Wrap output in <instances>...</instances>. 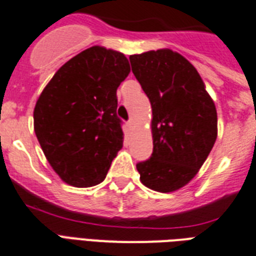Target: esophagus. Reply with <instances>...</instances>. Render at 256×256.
<instances>
[{"label": "esophagus", "mask_w": 256, "mask_h": 256, "mask_svg": "<svg viewBox=\"0 0 256 256\" xmlns=\"http://www.w3.org/2000/svg\"><path fill=\"white\" fill-rule=\"evenodd\" d=\"M126 126H128L130 130H132V128H134V122H132V120H128V122H126Z\"/></svg>", "instance_id": "1"}]
</instances>
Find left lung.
<instances>
[{"mask_svg": "<svg viewBox=\"0 0 256 256\" xmlns=\"http://www.w3.org/2000/svg\"><path fill=\"white\" fill-rule=\"evenodd\" d=\"M152 106L153 153L136 165L140 181L160 193L181 189L209 156L218 134L216 104L196 67L160 48L130 56Z\"/></svg>", "mask_w": 256, "mask_h": 256, "instance_id": "8db88e82", "label": "left lung"}]
</instances>
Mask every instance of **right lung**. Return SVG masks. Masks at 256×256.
Returning a JSON list of instances; mask_svg holds the SVG:
<instances>
[{"label":"right lung","mask_w":256,"mask_h":256,"mask_svg":"<svg viewBox=\"0 0 256 256\" xmlns=\"http://www.w3.org/2000/svg\"><path fill=\"white\" fill-rule=\"evenodd\" d=\"M130 72L126 55L92 46L64 63L36 100V138L68 185L90 188L104 181L122 148L116 91Z\"/></svg>","instance_id":"1"}]
</instances>
